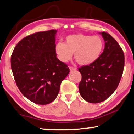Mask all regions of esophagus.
Segmentation results:
<instances>
[{"instance_id": "obj_1", "label": "esophagus", "mask_w": 134, "mask_h": 134, "mask_svg": "<svg viewBox=\"0 0 134 134\" xmlns=\"http://www.w3.org/2000/svg\"><path fill=\"white\" fill-rule=\"evenodd\" d=\"M69 69H70V71H73L76 70V68L73 67H69Z\"/></svg>"}]
</instances>
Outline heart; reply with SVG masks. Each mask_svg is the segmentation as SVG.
Returning a JSON list of instances; mask_svg holds the SVG:
<instances>
[{
  "instance_id": "heart-1",
  "label": "heart",
  "mask_w": 134,
  "mask_h": 134,
  "mask_svg": "<svg viewBox=\"0 0 134 134\" xmlns=\"http://www.w3.org/2000/svg\"><path fill=\"white\" fill-rule=\"evenodd\" d=\"M104 41L98 36L74 34L67 36L65 44L59 42L54 50L60 61L66 63L74 58L81 65H88L97 61L104 49Z\"/></svg>"
}]
</instances>
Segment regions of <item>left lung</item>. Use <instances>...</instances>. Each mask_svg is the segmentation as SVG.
I'll return each instance as SVG.
<instances>
[{"label":"left lung","mask_w":134,"mask_h":134,"mask_svg":"<svg viewBox=\"0 0 134 134\" xmlns=\"http://www.w3.org/2000/svg\"><path fill=\"white\" fill-rule=\"evenodd\" d=\"M105 42L100 57L92 64L78 69L82 75L79 90L90 103L105 101L116 89L123 75L124 55L118 42L105 32L99 33Z\"/></svg>","instance_id":"8db88e82"}]
</instances>
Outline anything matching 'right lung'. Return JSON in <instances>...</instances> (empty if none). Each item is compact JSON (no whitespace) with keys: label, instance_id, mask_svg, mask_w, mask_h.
Instances as JSON below:
<instances>
[{"label":"right lung","instance_id":"obj_1","mask_svg":"<svg viewBox=\"0 0 134 134\" xmlns=\"http://www.w3.org/2000/svg\"><path fill=\"white\" fill-rule=\"evenodd\" d=\"M56 33L51 30L28 36L16 45L11 55L17 86L24 97L37 104L53 101L70 72L67 65L56 58Z\"/></svg>","mask_w":134,"mask_h":134}]
</instances>
